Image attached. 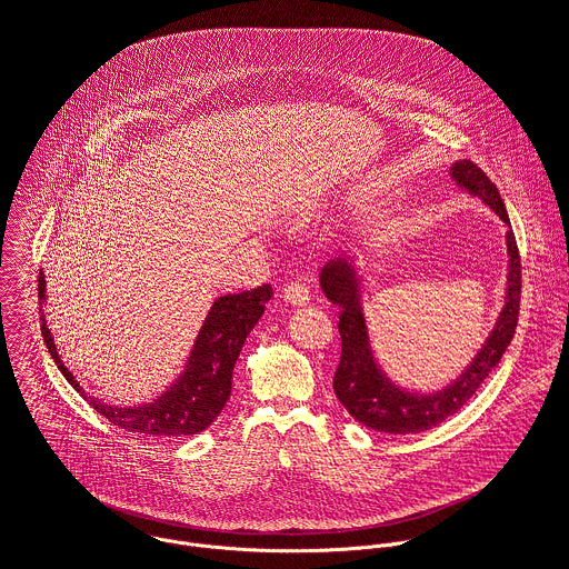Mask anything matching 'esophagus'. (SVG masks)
I'll list each match as a JSON object with an SVG mask.
<instances>
[{"mask_svg": "<svg viewBox=\"0 0 569 569\" xmlns=\"http://www.w3.org/2000/svg\"><path fill=\"white\" fill-rule=\"evenodd\" d=\"M283 299L292 306H306L310 301V290L306 283H299V281H290L286 288H283Z\"/></svg>", "mask_w": 569, "mask_h": 569, "instance_id": "obj_1", "label": "esophagus"}]
</instances>
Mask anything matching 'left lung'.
<instances>
[{"instance_id": "obj_1", "label": "left lung", "mask_w": 569, "mask_h": 569, "mask_svg": "<svg viewBox=\"0 0 569 569\" xmlns=\"http://www.w3.org/2000/svg\"><path fill=\"white\" fill-rule=\"evenodd\" d=\"M450 177L459 188H466L470 194L483 199L499 214V219L508 223L506 243L510 257L506 306L497 319V326L472 363L450 386L432 395L399 388L375 359L361 306V279L352 259H332L321 268L319 274L323 295L339 306L341 361L335 372V395L359 423L377 432L415 435L430 430L459 412L499 366L519 323L521 257L503 199L490 177L472 161H457L450 168Z\"/></svg>"}]
</instances>
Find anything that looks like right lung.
Returning a JSON list of instances; mask_svg holds the SVG:
<instances>
[{"label": "right lung", "mask_w": 569, "mask_h": 569, "mask_svg": "<svg viewBox=\"0 0 569 569\" xmlns=\"http://www.w3.org/2000/svg\"><path fill=\"white\" fill-rule=\"evenodd\" d=\"M272 297L268 283L239 295H223L214 299L186 361L179 379L161 392L154 401L141 406H112L83 392L72 372L63 366L52 335L46 326V315L39 310L41 335L46 348L61 370L66 381L112 426L128 432H141L150 437H190L203 432L223 410L232 390V370L246 337L261 319L266 303ZM46 301V279L39 272V303Z\"/></svg>", "instance_id": "right-lung-1"}]
</instances>
